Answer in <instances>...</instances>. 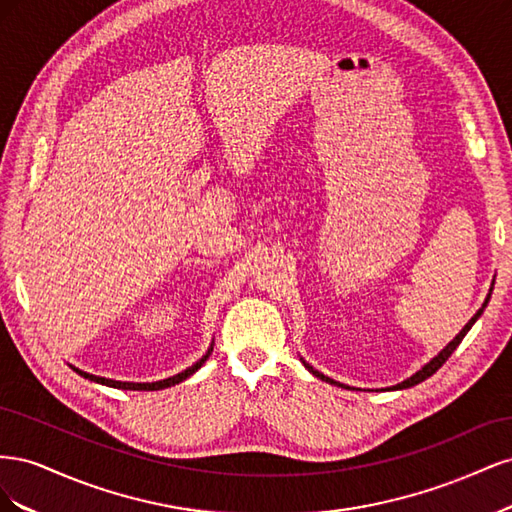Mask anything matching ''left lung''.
I'll return each mask as SVG.
<instances>
[{
	"label": "left lung",
	"instance_id": "1",
	"mask_svg": "<svg viewBox=\"0 0 512 512\" xmlns=\"http://www.w3.org/2000/svg\"><path fill=\"white\" fill-rule=\"evenodd\" d=\"M491 290H493V286H491ZM491 290H489V294H487V299H485V303H483V307H480L478 309V312L470 318V322L466 324V327H463L461 331H459V335L453 339V342L451 344H448L438 356H433V359L427 363V365H423L421 369H418L416 371V374H412L408 380H404V382H399V384H395L393 386V391H399V389H410V386H414V384H418V382H423V380H427L429 376H433V374H436V371L448 361V356H451L455 350H457V346L461 344V339L463 337H466L468 335V331L472 329V324L480 318V314H483L485 312V307H487V303H489V299H491ZM303 361V359H301ZM303 365L309 369V371H312V374L316 376V378H320V380H324V382H331V384H335V386H342V389H350V386H346V384H339V382H335V380H331V378H327V376H324V374H320V371H316L312 365H307L305 361H303Z\"/></svg>",
	"mask_w": 512,
	"mask_h": 512
}]
</instances>
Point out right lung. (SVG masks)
Listing matches in <instances>:
<instances>
[{
  "label": "right lung",
  "mask_w": 512,
  "mask_h": 512,
  "mask_svg": "<svg viewBox=\"0 0 512 512\" xmlns=\"http://www.w3.org/2000/svg\"><path fill=\"white\" fill-rule=\"evenodd\" d=\"M211 350H213V344H211V348L207 350V354L203 356V359L196 361L192 367L183 369L181 374H177V376H170V378H166V380H158V382H119V380L100 378V376H94V374H87V371H81V369H76V367H72V369L76 371V374L83 376V378H87V380H94V382L104 384V386H113V389H123V391H160V389H168V386H175V384L183 382L185 378H190V376L194 374V371H198L200 367H203V363L209 359Z\"/></svg>",
  "instance_id": "obj_1"
}]
</instances>
